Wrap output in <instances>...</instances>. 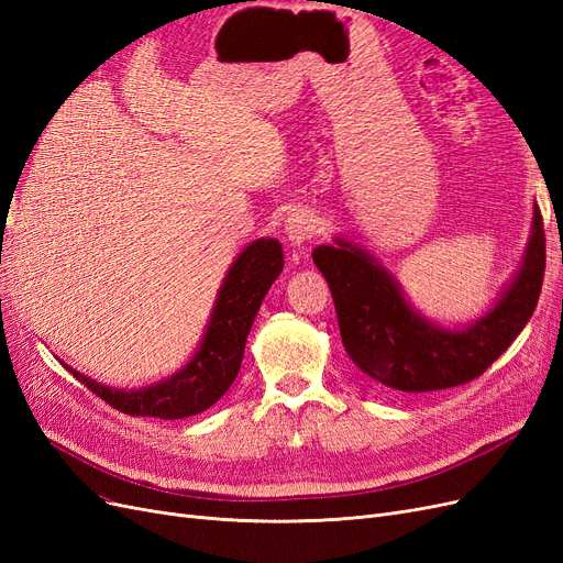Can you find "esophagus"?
I'll return each mask as SVG.
<instances>
[{"label":"esophagus","mask_w":563,"mask_h":563,"mask_svg":"<svg viewBox=\"0 0 563 563\" xmlns=\"http://www.w3.org/2000/svg\"><path fill=\"white\" fill-rule=\"evenodd\" d=\"M319 225H321V221H319L314 211L294 209L284 221V235L290 244L300 246V244H305L307 240H312L317 235Z\"/></svg>","instance_id":"34e87169"}]
</instances>
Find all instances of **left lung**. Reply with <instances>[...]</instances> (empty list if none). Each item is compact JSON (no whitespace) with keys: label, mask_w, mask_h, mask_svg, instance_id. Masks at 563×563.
<instances>
[{"label":"left lung","mask_w":563,"mask_h":563,"mask_svg":"<svg viewBox=\"0 0 563 563\" xmlns=\"http://www.w3.org/2000/svg\"><path fill=\"white\" fill-rule=\"evenodd\" d=\"M333 294L342 344L358 371L391 391H438L479 377L533 314L545 275V230L533 205L525 258L479 319L442 325L407 302L398 279L361 244L333 238L312 251Z\"/></svg>","instance_id":"8db88e82"}]
</instances>
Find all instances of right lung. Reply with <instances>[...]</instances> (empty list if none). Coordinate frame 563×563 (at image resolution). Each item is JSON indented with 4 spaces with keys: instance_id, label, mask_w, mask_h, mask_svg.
Returning <instances> with one entry per match:
<instances>
[{
    "instance_id": "1",
    "label": "right lung",
    "mask_w": 563,
    "mask_h": 563,
    "mask_svg": "<svg viewBox=\"0 0 563 563\" xmlns=\"http://www.w3.org/2000/svg\"><path fill=\"white\" fill-rule=\"evenodd\" d=\"M284 269V251L277 240H254L240 251L223 277L214 309L209 314L205 335L190 361L174 375L142 386V389H111L107 384L74 371H67L86 384L92 394L130 417L184 419L205 412L235 382L246 335L254 325L261 302L269 286Z\"/></svg>"
}]
</instances>
